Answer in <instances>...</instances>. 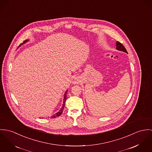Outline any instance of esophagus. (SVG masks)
Wrapping results in <instances>:
<instances>
[{
    "mask_svg": "<svg viewBox=\"0 0 152 152\" xmlns=\"http://www.w3.org/2000/svg\"><path fill=\"white\" fill-rule=\"evenodd\" d=\"M76 82H77V79H76Z\"/></svg>",
    "mask_w": 152,
    "mask_h": 152,
    "instance_id": "esophagus-1",
    "label": "esophagus"
}]
</instances>
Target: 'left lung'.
<instances>
[{"mask_svg": "<svg viewBox=\"0 0 152 152\" xmlns=\"http://www.w3.org/2000/svg\"><path fill=\"white\" fill-rule=\"evenodd\" d=\"M117 50H118L119 51H124L126 53H127V51L125 49V47L119 42H117V47H116Z\"/></svg>", "mask_w": 152, "mask_h": 152, "instance_id": "1", "label": "left lung"}]
</instances>
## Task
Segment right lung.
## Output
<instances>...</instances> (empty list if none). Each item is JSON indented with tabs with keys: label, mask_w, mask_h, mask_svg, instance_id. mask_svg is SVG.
I'll list each match as a JSON object with an SVG mask.
<instances>
[{
	"label": "right lung",
	"mask_w": 152,
	"mask_h": 152,
	"mask_svg": "<svg viewBox=\"0 0 152 152\" xmlns=\"http://www.w3.org/2000/svg\"><path fill=\"white\" fill-rule=\"evenodd\" d=\"M28 40H26V41H23V43H21V44H20V45H22V44H24L25 42H26ZM67 92H68V90H66V92H65V95H64V104H63V105H62V107L61 108V109L59 110V111H58L56 114H54L53 115H52L51 117L52 118H56V117H59V116H60L61 115V114L62 113V112H63V110H64V107H65V102H66V94H67Z\"/></svg>",
	"instance_id": "add662e5"
}]
</instances>
